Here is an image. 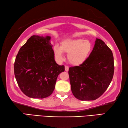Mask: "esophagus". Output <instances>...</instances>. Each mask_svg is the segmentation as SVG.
Instances as JSON below:
<instances>
[{
  "mask_svg": "<svg viewBox=\"0 0 128 128\" xmlns=\"http://www.w3.org/2000/svg\"><path fill=\"white\" fill-rule=\"evenodd\" d=\"M68 68H68V66H66L65 67H64V69H65L66 72H68Z\"/></svg>",
  "mask_w": 128,
  "mask_h": 128,
  "instance_id": "34e87169",
  "label": "esophagus"
}]
</instances>
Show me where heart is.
I'll return each instance as SVG.
<instances>
[{
    "instance_id": "heart-1",
    "label": "heart",
    "mask_w": 128,
    "mask_h": 128,
    "mask_svg": "<svg viewBox=\"0 0 128 128\" xmlns=\"http://www.w3.org/2000/svg\"><path fill=\"white\" fill-rule=\"evenodd\" d=\"M91 49L90 41L83 39L66 40L62 42L60 47L56 45L53 48L54 56L58 61L61 62L64 60V52L68 54V61L74 65H78L84 62Z\"/></svg>"
}]
</instances>
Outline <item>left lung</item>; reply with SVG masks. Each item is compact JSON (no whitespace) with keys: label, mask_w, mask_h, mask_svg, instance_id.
<instances>
[{"label":"left lung","mask_w":128,"mask_h":128,"mask_svg":"<svg viewBox=\"0 0 128 128\" xmlns=\"http://www.w3.org/2000/svg\"><path fill=\"white\" fill-rule=\"evenodd\" d=\"M114 73L112 52L104 41L96 38L92 51L85 61L69 68L72 93L83 101L97 99L108 88Z\"/></svg>","instance_id":"obj_1"}]
</instances>
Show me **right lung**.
Segmentation results:
<instances>
[{
	"instance_id": "right-lung-1",
	"label": "right lung",
	"mask_w": 128,
	"mask_h": 128,
	"mask_svg": "<svg viewBox=\"0 0 128 128\" xmlns=\"http://www.w3.org/2000/svg\"><path fill=\"white\" fill-rule=\"evenodd\" d=\"M50 36H31L20 48L14 64L18 86L26 96L43 99L53 93L64 66L56 64Z\"/></svg>"
}]
</instances>
